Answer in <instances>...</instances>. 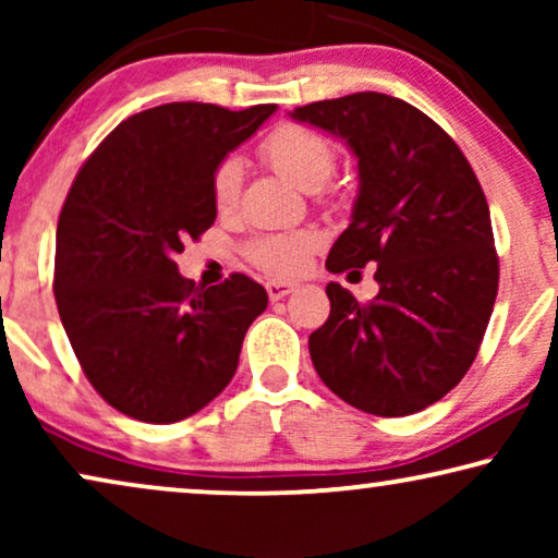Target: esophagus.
Instances as JSON below:
<instances>
[{
	"label": "esophagus",
	"instance_id": "obj_1",
	"mask_svg": "<svg viewBox=\"0 0 558 558\" xmlns=\"http://www.w3.org/2000/svg\"><path fill=\"white\" fill-rule=\"evenodd\" d=\"M296 289L294 281H266V292H269V300H284L287 294H292Z\"/></svg>",
	"mask_w": 558,
	"mask_h": 558
}]
</instances>
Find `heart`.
<instances>
[{
	"label": "heart",
	"instance_id": "obj_1",
	"mask_svg": "<svg viewBox=\"0 0 558 558\" xmlns=\"http://www.w3.org/2000/svg\"><path fill=\"white\" fill-rule=\"evenodd\" d=\"M262 155L281 178L294 182L296 187L315 190L330 182L338 155L332 142L315 129L302 124H279L262 142ZM241 190V162L235 157H226L213 172V203L220 210L233 208ZM317 248V233H266L258 235L246 246L248 262L274 277H289L304 269L312 251Z\"/></svg>",
	"mask_w": 558,
	"mask_h": 558
}]
</instances>
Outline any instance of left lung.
<instances>
[{
	"label": "left lung",
	"instance_id": "obj_1",
	"mask_svg": "<svg viewBox=\"0 0 558 558\" xmlns=\"http://www.w3.org/2000/svg\"><path fill=\"white\" fill-rule=\"evenodd\" d=\"M289 117L338 136L357 159L353 216L327 271L378 264L371 302L327 284L330 317L310 335L317 376L365 414L432 407L470 371L498 294L483 187L452 136L401 98L365 90Z\"/></svg>",
	"mask_w": 558,
	"mask_h": 558
}]
</instances>
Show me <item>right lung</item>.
I'll return each instance as SVG.
<instances>
[{
    "label": "right lung",
    "instance_id": "add662e5",
    "mask_svg": "<svg viewBox=\"0 0 558 558\" xmlns=\"http://www.w3.org/2000/svg\"><path fill=\"white\" fill-rule=\"evenodd\" d=\"M274 111L155 106L121 121L75 174L52 292L83 373L121 414L172 424L231 384L266 289L246 274L195 287L174 256L216 220V167Z\"/></svg>",
    "mask_w": 558,
    "mask_h": 558
}]
</instances>
